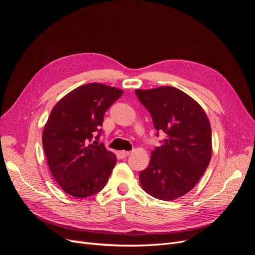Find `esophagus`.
Returning <instances> with one entry per match:
<instances>
[{"label":"esophagus","mask_w":255,"mask_h":255,"mask_svg":"<svg viewBox=\"0 0 255 255\" xmlns=\"http://www.w3.org/2000/svg\"><path fill=\"white\" fill-rule=\"evenodd\" d=\"M129 151H125V150H123V151H120L119 152V155H120V157H122V158H125V157H127V156H128L129 155Z\"/></svg>","instance_id":"1"}]
</instances>
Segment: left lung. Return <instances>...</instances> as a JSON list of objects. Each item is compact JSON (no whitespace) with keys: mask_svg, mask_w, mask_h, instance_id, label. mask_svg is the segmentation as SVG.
<instances>
[{"mask_svg":"<svg viewBox=\"0 0 255 255\" xmlns=\"http://www.w3.org/2000/svg\"><path fill=\"white\" fill-rule=\"evenodd\" d=\"M135 94L151 114L156 136H165L152 151L148 168L139 173L141 187L166 201L182 197L195 187L210 164V121L194 99L174 87L136 89Z\"/></svg>","mask_w":255,"mask_h":255,"instance_id":"1","label":"left lung"}]
</instances>
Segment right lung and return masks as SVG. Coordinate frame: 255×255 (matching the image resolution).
<instances>
[{
	"label": "right lung",
	"instance_id": "right-lung-1",
	"mask_svg": "<svg viewBox=\"0 0 255 255\" xmlns=\"http://www.w3.org/2000/svg\"><path fill=\"white\" fill-rule=\"evenodd\" d=\"M122 94L90 83L69 92L52 110L42 133L43 150L53 177L68 195L90 197L109 181L117 157L98 140L105 112Z\"/></svg>",
	"mask_w": 255,
	"mask_h": 255
}]
</instances>
